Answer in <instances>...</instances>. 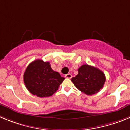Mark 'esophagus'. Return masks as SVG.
Instances as JSON below:
<instances>
[{
	"label": "esophagus",
	"mask_w": 130,
	"mask_h": 130,
	"mask_svg": "<svg viewBox=\"0 0 130 130\" xmlns=\"http://www.w3.org/2000/svg\"><path fill=\"white\" fill-rule=\"evenodd\" d=\"M65 77L68 78V79H71V78L72 77V75L71 73H68V74H66V75H65Z\"/></svg>",
	"instance_id": "esophagus-1"
}]
</instances>
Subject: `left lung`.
Returning <instances> with one entry per match:
<instances>
[{"mask_svg": "<svg viewBox=\"0 0 130 130\" xmlns=\"http://www.w3.org/2000/svg\"><path fill=\"white\" fill-rule=\"evenodd\" d=\"M71 80L80 91L87 95H92L103 88L105 76L97 68L84 64L78 69L77 75Z\"/></svg>", "mask_w": 130, "mask_h": 130, "instance_id": "8db88e82", "label": "left lung"}]
</instances>
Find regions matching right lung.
<instances>
[{
	"instance_id": "obj_1",
	"label": "right lung",
	"mask_w": 130,
	"mask_h": 130,
	"mask_svg": "<svg viewBox=\"0 0 130 130\" xmlns=\"http://www.w3.org/2000/svg\"><path fill=\"white\" fill-rule=\"evenodd\" d=\"M58 72L52 70L49 62L36 60L27 66L23 80L28 91L38 97L52 96L64 81Z\"/></svg>"
}]
</instances>
